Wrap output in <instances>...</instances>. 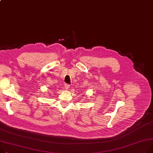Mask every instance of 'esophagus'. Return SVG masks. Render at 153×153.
Listing matches in <instances>:
<instances>
[{"instance_id":"esophagus-1","label":"esophagus","mask_w":153,"mask_h":153,"mask_svg":"<svg viewBox=\"0 0 153 153\" xmlns=\"http://www.w3.org/2000/svg\"><path fill=\"white\" fill-rule=\"evenodd\" d=\"M65 88H66V89H68V88H69V87H70V85H69V84H65Z\"/></svg>"}]
</instances>
